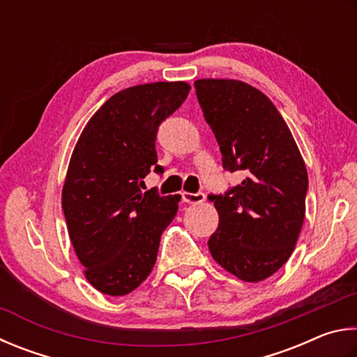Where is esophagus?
I'll return each instance as SVG.
<instances>
[{"mask_svg":"<svg viewBox=\"0 0 357 357\" xmlns=\"http://www.w3.org/2000/svg\"><path fill=\"white\" fill-rule=\"evenodd\" d=\"M182 199L186 204H201L205 201L204 192H182Z\"/></svg>","mask_w":357,"mask_h":357,"instance_id":"1","label":"esophagus"}]
</instances>
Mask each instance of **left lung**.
I'll return each instance as SVG.
<instances>
[{
	"instance_id": "obj_1",
	"label": "left lung",
	"mask_w": 357,
	"mask_h": 357,
	"mask_svg": "<svg viewBox=\"0 0 357 357\" xmlns=\"http://www.w3.org/2000/svg\"><path fill=\"white\" fill-rule=\"evenodd\" d=\"M222 167L243 182L210 195L220 215L208 249L224 270L246 282L273 276L295 249L305 215L307 169L276 106L236 79L195 81Z\"/></svg>"
}]
</instances>
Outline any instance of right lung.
<instances>
[{
    "label": "right lung",
    "instance_id": "obj_1",
    "mask_svg": "<svg viewBox=\"0 0 357 357\" xmlns=\"http://www.w3.org/2000/svg\"><path fill=\"white\" fill-rule=\"evenodd\" d=\"M183 81L128 87L106 100L73 149L62 188L68 235L84 276L109 296L133 291L153 270L180 196L142 191L156 165L158 127L188 97Z\"/></svg>",
    "mask_w": 357,
    "mask_h": 357
}]
</instances>
